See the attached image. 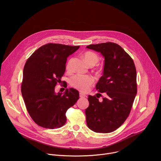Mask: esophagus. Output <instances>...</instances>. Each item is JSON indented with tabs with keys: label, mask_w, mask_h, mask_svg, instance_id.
I'll list each match as a JSON object with an SVG mask.
<instances>
[{
	"label": "esophagus",
	"mask_w": 161,
	"mask_h": 161,
	"mask_svg": "<svg viewBox=\"0 0 161 161\" xmlns=\"http://www.w3.org/2000/svg\"><path fill=\"white\" fill-rule=\"evenodd\" d=\"M80 97L81 98H85V97H86V95H85V94H83L80 93Z\"/></svg>",
	"instance_id": "34e87169"
}]
</instances>
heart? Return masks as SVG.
Segmentation results:
<instances>
[{"label":"heart","instance_id":"b5f03b06","mask_svg":"<svg viewBox=\"0 0 161 161\" xmlns=\"http://www.w3.org/2000/svg\"><path fill=\"white\" fill-rule=\"evenodd\" d=\"M83 59L87 65L89 66H94L99 62V58L96 53L92 52H87L83 55ZM73 61L74 58H71L69 60L66 67L67 70H71V65ZM94 79L92 76L89 75H76L71 78L70 84L73 88L85 92L88 90L89 87L94 83Z\"/></svg>","mask_w":161,"mask_h":161}]
</instances>
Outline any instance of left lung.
Wrapping results in <instances>:
<instances>
[{
  "mask_svg": "<svg viewBox=\"0 0 161 161\" xmlns=\"http://www.w3.org/2000/svg\"><path fill=\"white\" fill-rule=\"evenodd\" d=\"M86 48L100 52L104 58L103 75L96 89L105 95L101 102L95 96H88L89 106L85 109L86 124L96 132H111L125 121L132 106L137 94L135 65L116 43L90 44Z\"/></svg>",
  "mask_w": 161,
  "mask_h": 161,
  "instance_id": "obj_1",
  "label": "left lung"
}]
</instances>
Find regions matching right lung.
I'll return each instance as SVG.
<instances>
[{
  "label": "right lung",
  "mask_w": 161,
  "mask_h": 161,
  "mask_svg": "<svg viewBox=\"0 0 161 161\" xmlns=\"http://www.w3.org/2000/svg\"><path fill=\"white\" fill-rule=\"evenodd\" d=\"M79 48L48 43L35 51L25 63L21 94L30 116L42 127L63 126L67 110L79 99V92L73 88H66L64 93L55 91L65 73L67 58Z\"/></svg>",
  "instance_id": "right-lung-1"
}]
</instances>
